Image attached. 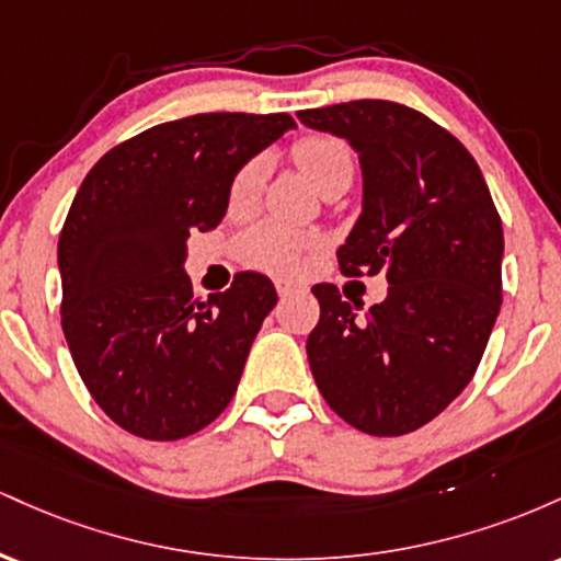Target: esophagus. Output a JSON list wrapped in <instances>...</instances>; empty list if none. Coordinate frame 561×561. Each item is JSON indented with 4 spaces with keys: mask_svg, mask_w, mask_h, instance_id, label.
<instances>
[{
    "mask_svg": "<svg viewBox=\"0 0 561 561\" xmlns=\"http://www.w3.org/2000/svg\"><path fill=\"white\" fill-rule=\"evenodd\" d=\"M298 285H293V282H276V293H279V298H287V295L298 293Z\"/></svg>",
    "mask_w": 561,
    "mask_h": 561,
    "instance_id": "34e87169",
    "label": "esophagus"
}]
</instances>
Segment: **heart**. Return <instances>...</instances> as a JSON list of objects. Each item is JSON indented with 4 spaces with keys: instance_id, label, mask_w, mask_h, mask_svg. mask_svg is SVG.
Listing matches in <instances>:
<instances>
[{
    "instance_id": "b5f03b06",
    "label": "heart",
    "mask_w": 561,
    "mask_h": 561,
    "mask_svg": "<svg viewBox=\"0 0 561 561\" xmlns=\"http://www.w3.org/2000/svg\"><path fill=\"white\" fill-rule=\"evenodd\" d=\"M293 158L317 190H324L332 182H351L353 176V156L347 145L334 137H324V134L295 141ZM263 176H266V163L261 158L244 163L229 186V208H250L261 195ZM237 248H240L242 261L250 266L272 274H295L302 266L308 250L317 248V240L282 227V224L263 221L244 231Z\"/></svg>"
}]
</instances>
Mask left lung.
Returning a JSON list of instances; mask_svg holds the SVG:
<instances>
[{
	"instance_id": "left-lung-1",
	"label": "left lung",
	"mask_w": 561,
	"mask_h": 561,
	"mask_svg": "<svg viewBox=\"0 0 561 561\" xmlns=\"http://www.w3.org/2000/svg\"><path fill=\"white\" fill-rule=\"evenodd\" d=\"M300 124L358 152L364 203L337 261L345 276H388L358 313L317 285L308 364L321 396L362 433L396 437L435 420L478 371L501 308L504 229L480 165L454 134L388 100L300 111Z\"/></svg>"
}]
</instances>
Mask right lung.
<instances>
[{"instance_id": "right-lung-1", "label": "right lung", "mask_w": 561, "mask_h": 561, "mask_svg": "<svg viewBox=\"0 0 561 561\" xmlns=\"http://www.w3.org/2000/svg\"><path fill=\"white\" fill-rule=\"evenodd\" d=\"M289 128L287 113L169 121L105 152L76 192L57 242L62 332L87 390L126 433L179 440L234 398L276 289L244 272L195 298L186 240L221 224L237 171Z\"/></svg>"}]
</instances>
